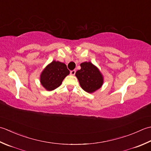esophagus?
Here are the masks:
<instances>
[{
    "instance_id": "obj_1",
    "label": "esophagus",
    "mask_w": 151,
    "mask_h": 151,
    "mask_svg": "<svg viewBox=\"0 0 151 151\" xmlns=\"http://www.w3.org/2000/svg\"><path fill=\"white\" fill-rule=\"evenodd\" d=\"M76 70H72V71H70V74L72 75V76H74L75 73H76Z\"/></svg>"
}]
</instances>
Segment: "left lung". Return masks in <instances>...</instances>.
I'll list each match as a JSON object with an SVG mask.
<instances>
[{
  "instance_id": "8db88e82",
  "label": "left lung",
  "mask_w": 151,
  "mask_h": 151,
  "mask_svg": "<svg viewBox=\"0 0 151 151\" xmlns=\"http://www.w3.org/2000/svg\"><path fill=\"white\" fill-rule=\"evenodd\" d=\"M81 69L76 73L80 86L86 92L93 93L103 85L104 78L100 71L91 62H85L81 64Z\"/></svg>"
}]
</instances>
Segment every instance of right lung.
Listing matches in <instances>:
<instances>
[{
    "instance_id": "add662e5",
    "label": "right lung",
    "mask_w": 151,
    "mask_h": 151,
    "mask_svg": "<svg viewBox=\"0 0 151 151\" xmlns=\"http://www.w3.org/2000/svg\"><path fill=\"white\" fill-rule=\"evenodd\" d=\"M69 73L70 71L65 64L53 60L41 73L40 83L47 91H53L59 87Z\"/></svg>"
}]
</instances>
